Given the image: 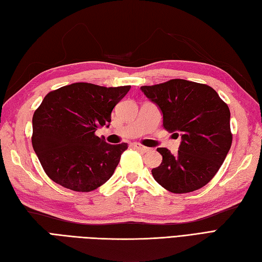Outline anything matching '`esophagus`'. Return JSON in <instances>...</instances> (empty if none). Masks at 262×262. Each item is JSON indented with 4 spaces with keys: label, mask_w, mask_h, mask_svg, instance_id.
Here are the masks:
<instances>
[{
    "label": "esophagus",
    "mask_w": 262,
    "mask_h": 262,
    "mask_svg": "<svg viewBox=\"0 0 262 262\" xmlns=\"http://www.w3.org/2000/svg\"><path fill=\"white\" fill-rule=\"evenodd\" d=\"M134 147L135 148H137L138 151H141V152H144V153H146V152H148L149 149V147H146V146H144V145H142V144H140V143H134Z\"/></svg>",
    "instance_id": "obj_1"
}]
</instances>
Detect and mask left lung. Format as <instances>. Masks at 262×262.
<instances>
[{"label":"left lung","instance_id":"8db88e82","mask_svg":"<svg viewBox=\"0 0 262 262\" xmlns=\"http://www.w3.org/2000/svg\"><path fill=\"white\" fill-rule=\"evenodd\" d=\"M141 90L162 111L165 129L180 133L182 140L177 154L158 148L163 159L152 170L155 181L173 193L207 185L232 145L229 105L209 85L181 79L144 85Z\"/></svg>","mask_w":262,"mask_h":262}]
</instances>
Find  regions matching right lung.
<instances>
[{
	"label": "right lung",
	"mask_w": 262,
	"mask_h": 262,
	"mask_svg": "<svg viewBox=\"0 0 262 262\" xmlns=\"http://www.w3.org/2000/svg\"><path fill=\"white\" fill-rule=\"evenodd\" d=\"M130 85L73 83L49 92L32 117V147L43 171L64 188L89 192L114 174L127 143L111 145L96 135Z\"/></svg>",
	"instance_id": "add662e5"
}]
</instances>
